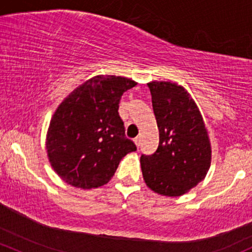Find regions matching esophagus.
Masks as SVG:
<instances>
[{
    "label": "esophagus",
    "mask_w": 252,
    "mask_h": 252,
    "mask_svg": "<svg viewBox=\"0 0 252 252\" xmlns=\"http://www.w3.org/2000/svg\"><path fill=\"white\" fill-rule=\"evenodd\" d=\"M134 142H135V145H136V147L139 148L140 147V142H141V140H140V137H136V139L134 140Z\"/></svg>",
    "instance_id": "esophagus-1"
}]
</instances>
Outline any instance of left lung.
<instances>
[{
    "mask_svg": "<svg viewBox=\"0 0 252 252\" xmlns=\"http://www.w3.org/2000/svg\"><path fill=\"white\" fill-rule=\"evenodd\" d=\"M159 146L141 156L145 183L154 192L177 197L203 181L211 167L208 130L195 100L183 86L171 81L148 82Z\"/></svg>",
    "mask_w": 252,
    "mask_h": 252,
    "instance_id": "obj_1",
    "label": "left lung"
}]
</instances>
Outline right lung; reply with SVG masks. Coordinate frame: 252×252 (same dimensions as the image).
Masks as SVG:
<instances>
[{"mask_svg": "<svg viewBox=\"0 0 252 252\" xmlns=\"http://www.w3.org/2000/svg\"><path fill=\"white\" fill-rule=\"evenodd\" d=\"M137 82L96 75L63 99L50 121L46 153L55 172L81 189L106 184L120 161L136 146L124 135L118 104Z\"/></svg>", "mask_w": 252, "mask_h": 252, "instance_id": "add662e5", "label": "right lung"}]
</instances>
